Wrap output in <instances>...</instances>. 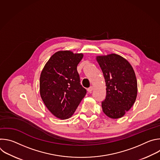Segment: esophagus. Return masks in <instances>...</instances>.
Segmentation results:
<instances>
[{
  "label": "esophagus",
  "instance_id": "34e87169",
  "mask_svg": "<svg viewBox=\"0 0 160 160\" xmlns=\"http://www.w3.org/2000/svg\"><path fill=\"white\" fill-rule=\"evenodd\" d=\"M92 90H93V87H90L89 88H87V91H88L89 93H90L91 92H92Z\"/></svg>",
  "mask_w": 160,
  "mask_h": 160
}]
</instances>
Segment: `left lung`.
I'll return each instance as SVG.
<instances>
[{"label":"left lung","instance_id":"1","mask_svg":"<svg viewBox=\"0 0 160 160\" xmlns=\"http://www.w3.org/2000/svg\"><path fill=\"white\" fill-rule=\"evenodd\" d=\"M106 82V96L102 102L110 118L123 117L133 105L138 95V82L132 66L122 56L110 54L96 56Z\"/></svg>","mask_w":160,"mask_h":160}]
</instances>
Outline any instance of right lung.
<instances>
[{"label": "right lung", "instance_id": "right-lung-1", "mask_svg": "<svg viewBox=\"0 0 160 160\" xmlns=\"http://www.w3.org/2000/svg\"><path fill=\"white\" fill-rule=\"evenodd\" d=\"M83 56L70 51H58L41 72V98L52 115L61 120L70 118L86 94L77 69Z\"/></svg>", "mask_w": 160, "mask_h": 160}]
</instances>
